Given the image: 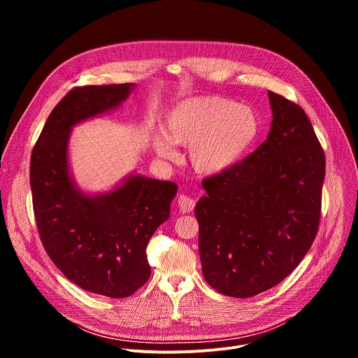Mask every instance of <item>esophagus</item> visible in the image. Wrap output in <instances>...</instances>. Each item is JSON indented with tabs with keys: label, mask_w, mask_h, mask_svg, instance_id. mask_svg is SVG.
<instances>
[{
	"label": "esophagus",
	"mask_w": 358,
	"mask_h": 358,
	"mask_svg": "<svg viewBox=\"0 0 358 358\" xmlns=\"http://www.w3.org/2000/svg\"><path fill=\"white\" fill-rule=\"evenodd\" d=\"M177 206H178V210L184 214V213H191L194 210V206H195V201L188 196V195H178L177 198Z\"/></svg>",
	"instance_id": "esophagus-1"
}]
</instances>
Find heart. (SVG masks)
I'll use <instances>...</instances> for the list:
<instances>
[{"instance_id": "b5f03b06", "label": "heart", "mask_w": 358, "mask_h": 358, "mask_svg": "<svg viewBox=\"0 0 358 358\" xmlns=\"http://www.w3.org/2000/svg\"><path fill=\"white\" fill-rule=\"evenodd\" d=\"M151 144L160 159H178L176 144L189 147L195 173L218 176L236 166L259 134V117L246 105L218 96L184 99L166 115Z\"/></svg>"}]
</instances>
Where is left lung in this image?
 <instances>
[{"label": "left lung", "instance_id": "1", "mask_svg": "<svg viewBox=\"0 0 358 358\" xmlns=\"http://www.w3.org/2000/svg\"><path fill=\"white\" fill-rule=\"evenodd\" d=\"M268 138L243 162L202 181L195 217L207 283L231 297L265 292L301 262L319 228L324 151L304 110L268 92Z\"/></svg>", "mask_w": 358, "mask_h": 358}]
</instances>
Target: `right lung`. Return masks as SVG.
Returning a JSON list of instances; mask_svg holds the SVG:
<instances>
[{"label":"right lung","instance_id":"obj_1","mask_svg":"<svg viewBox=\"0 0 358 358\" xmlns=\"http://www.w3.org/2000/svg\"><path fill=\"white\" fill-rule=\"evenodd\" d=\"M134 83L71 90L50 112L31 157L39 236L49 258L80 289L127 297L150 278L145 248L170 218L177 184L130 173L112 189L83 191L69 163L75 126L116 110Z\"/></svg>","mask_w":358,"mask_h":358}]
</instances>
